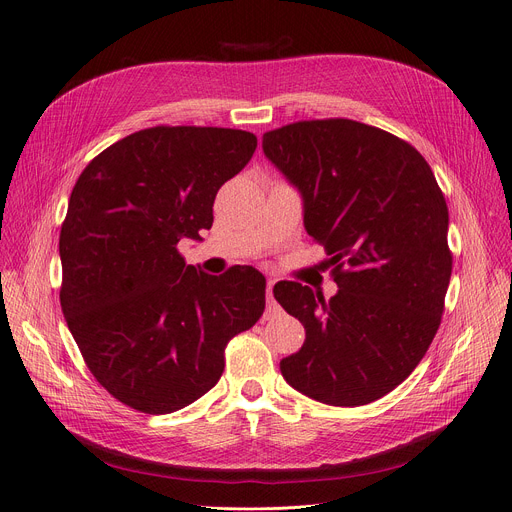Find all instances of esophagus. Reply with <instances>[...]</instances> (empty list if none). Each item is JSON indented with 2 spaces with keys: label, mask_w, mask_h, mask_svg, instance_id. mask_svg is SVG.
Returning a JSON list of instances; mask_svg holds the SVG:
<instances>
[{
  "label": "esophagus",
  "mask_w": 512,
  "mask_h": 512,
  "mask_svg": "<svg viewBox=\"0 0 512 512\" xmlns=\"http://www.w3.org/2000/svg\"><path fill=\"white\" fill-rule=\"evenodd\" d=\"M274 284H276V280H268V309L272 311V309H276V301H274Z\"/></svg>",
  "instance_id": "esophagus-1"
}]
</instances>
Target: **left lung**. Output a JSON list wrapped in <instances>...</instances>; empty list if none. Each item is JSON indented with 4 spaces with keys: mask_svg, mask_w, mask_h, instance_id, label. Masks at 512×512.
Masks as SVG:
<instances>
[{
    "mask_svg": "<svg viewBox=\"0 0 512 512\" xmlns=\"http://www.w3.org/2000/svg\"><path fill=\"white\" fill-rule=\"evenodd\" d=\"M261 146L301 194L303 226L339 286L328 301L297 282L274 286L305 326L280 372L316 402L370 404L408 379L439 328L452 276L446 198L416 148L366 123L301 121Z\"/></svg>",
    "mask_w": 512,
    "mask_h": 512,
    "instance_id": "1",
    "label": "left lung"
}]
</instances>
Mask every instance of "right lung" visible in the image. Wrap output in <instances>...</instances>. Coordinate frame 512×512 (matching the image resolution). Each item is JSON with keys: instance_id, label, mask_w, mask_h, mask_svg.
Listing matches in <instances>:
<instances>
[{"instance_id": "1", "label": "right lung", "mask_w": 512, "mask_h": 512, "mask_svg": "<svg viewBox=\"0 0 512 512\" xmlns=\"http://www.w3.org/2000/svg\"><path fill=\"white\" fill-rule=\"evenodd\" d=\"M257 148L249 131L150 127L83 169L60 230V305L96 381L146 414L213 389L224 349L265 309L251 265L211 276L177 242L201 240L217 190Z\"/></svg>"}]
</instances>
